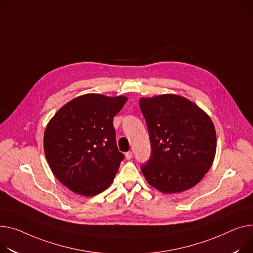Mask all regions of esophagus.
<instances>
[{
	"label": "esophagus",
	"instance_id": "34e87169",
	"mask_svg": "<svg viewBox=\"0 0 253 253\" xmlns=\"http://www.w3.org/2000/svg\"><path fill=\"white\" fill-rule=\"evenodd\" d=\"M132 157H133V155H132V151H128V153H126V154H125V158H126V160H131V159H132Z\"/></svg>",
	"mask_w": 253,
	"mask_h": 253
}]
</instances>
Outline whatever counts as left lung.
I'll return each mask as SVG.
<instances>
[{
	"mask_svg": "<svg viewBox=\"0 0 253 253\" xmlns=\"http://www.w3.org/2000/svg\"><path fill=\"white\" fill-rule=\"evenodd\" d=\"M151 144L141 166L146 182L163 193H180L209 172L216 151L211 117L190 99L174 93L140 97Z\"/></svg>",
	"mask_w": 253,
	"mask_h": 253,
	"instance_id": "1",
	"label": "left lung"
}]
</instances>
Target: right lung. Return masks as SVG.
<instances>
[{
    "instance_id": "1",
    "label": "right lung",
    "mask_w": 253,
    "mask_h": 253,
    "mask_svg": "<svg viewBox=\"0 0 253 253\" xmlns=\"http://www.w3.org/2000/svg\"><path fill=\"white\" fill-rule=\"evenodd\" d=\"M128 97L79 95L65 104L45 127L43 149L54 176L69 190L94 196L106 190L124 156L118 150L113 118Z\"/></svg>"
}]
</instances>
